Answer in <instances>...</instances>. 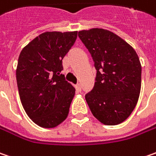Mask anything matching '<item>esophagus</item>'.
Segmentation results:
<instances>
[{"instance_id":"34e87169","label":"esophagus","mask_w":156,"mask_h":156,"mask_svg":"<svg viewBox=\"0 0 156 156\" xmlns=\"http://www.w3.org/2000/svg\"><path fill=\"white\" fill-rule=\"evenodd\" d=\"M75 89L78 90V91H81V90H82L81 84H80V83H77V84L75 85Z\"/></svg>"}]
</instances>
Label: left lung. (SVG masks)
<instances>
[{
  "label": "left lung",
  "instance_id": "1",
  "mask_svg": "<svg viewBox=\"0 0 156 156\" xmlns=\"http://www.w3.org/2000/svg\"><path fill=\"white\" fill-rule=\"evenodd\" d=\"M78 37L90 51L97 70L92 90L85 95L95 118L107 126L126 120L137 105L141 66L134 49L104 29L81 30Z\"/></svg>",
  "mask_w": 156,
  "mask_h": 156
}]
</instances>
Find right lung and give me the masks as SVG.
<instances>
[{"label":"right lung","instance_id":"add662e5","mask_svg":"<svg viewBox=\"0 0 156 156\" xmlns=\"http://www.w3.org/2000/svg\"><path fill=\"white\" fill-rule=\"evenodd\" d=\"M77 37V31L44 32L22 50L16 82L23 107L37 126L52 128L65 120L75 93L60 74L62 59Z\"/></svg>","mask_w":156,"mask_h":156}]
</instances>
